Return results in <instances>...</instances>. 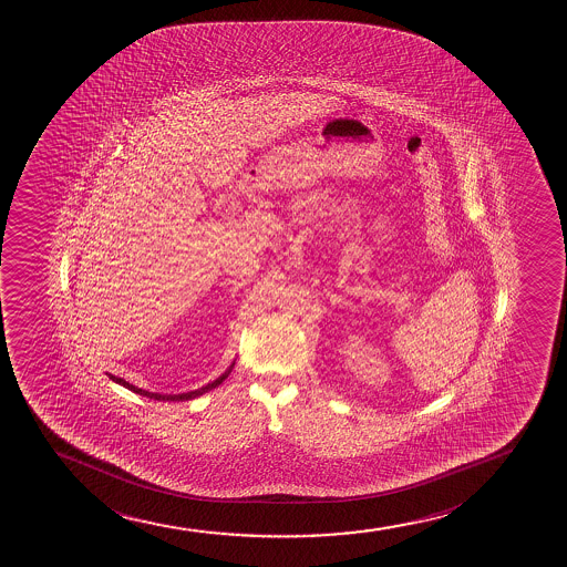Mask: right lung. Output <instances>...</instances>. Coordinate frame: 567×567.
Masks as SVG:
<instances>
[{
	"label": "right lung",
	"mask_w": 567,
	"mask_h": 567,
	"mask_svg": "<svg viewBox=\"0 0 567 567\" xmlns=\"http://www.w3.org/2000/svg\"><path fill=\"white\" fill-rule=\"evenodd\" d=\"M234 368V365H231ZM231 370L226 371L224 375L218 377L217 381L209 382L207 386H202V389L192 390V392H186V394H178V395H164V394H154V392H147V390L137 389V386H134V384H130V382L124 381V379H121V377L115 375H109V379H113V381L118 382V384H122L124 389L132 390V392H135V394L145 395V398H151V400H158V401H185V400H194V398H197V395L205 394V392H209V390L217 389L218 384L228 377V373Z\"/></svg>",
	"instance_id": "1"
}]
</instances>
